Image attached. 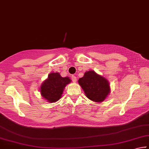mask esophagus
I'll list each match as a JSON object with an SVG mask.
<instances>
[{"label":"esophagus","instance_id":"esophagus-1","mask_svg":"<svg viewBox=\"0 0 149 149\" xmlns=\"http://www.w3.org/2000/svg\"><path fill=\"white\" fill-rule=\"evenodd\" d=\"M72 81L74 82H77V77L74 76V75H72Z\"/></svg>","mask_w":149,"mask_h":149}]
</instances>
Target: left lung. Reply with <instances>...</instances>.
I'll use <instances>...</instances> for the list:
<instances>
[{
    "instance_id": "left-lung-1",
    "label": "left lung",
    "mask_w": 149,
    "mask_h": 149,
    "mask_svg": "<svg viewBox=\"0 0 149 149\" xmlns=\"http://www.w3.org/2000/svg\"><path fill=\"white\" fill-rule=\"evenodd\" d=\"M78 82L86 97L95 102H103L111 93L108 80L94 70L84 72L83 77L80 78Z\"/></svg>"
}]
</instances>
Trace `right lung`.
<instances>
[{"instance_id":"obj_1","label":"right lung","mask_w":149,"mask_h":149,"mask_svg":"<svg viewBox=\"0 0 149 149\" xmlns=\"http://www.w3.org/2000/svg\"><path fill=\"white\" fill-rule=\"evenodd\" d=\"M70 82L69 77H62L60 73H50L40 86V95L47 102H55L61 98L65 86Z\"/></svg>"}]
</instances>
